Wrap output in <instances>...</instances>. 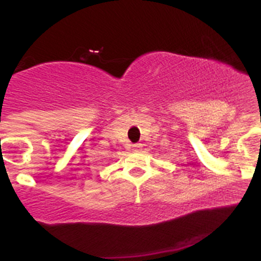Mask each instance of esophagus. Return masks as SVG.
Returning a JSON list of instances; mask_svg holds the SVG:
<instances>
[{
	"instance_id": "obj_1",
	"label": "esophagus",
	"mask_w": 261,
	"mask_h": 261,
	"mask_svg": "<svg viewBox=\"0 0 261 261\" xmlns=\"http://www.w3.org/2000/svg\"><path fill=\"white\" fill-rule=\"evenodd\" d=\"M141 148H142V145H141V143H135V145H133L134 152H139L141 151Z\"/></svg>"
}]
</instances>
